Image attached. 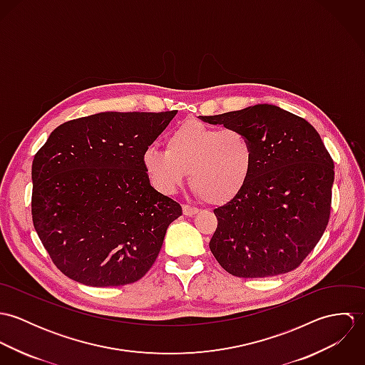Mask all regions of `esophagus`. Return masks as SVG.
Segmentation results:
<instances>
[{"label": "esophagus", "instance_id": "obj_1", "mask_svg": "<svg viewBox=\"0 0 365 365\" xmlns=\"http://www.w3.org/2000/svg\"><path fill=\"white\" fill-rule=\"evenodd\" d=\"M182 212L185 216H194L195 213H198V208L191 207V205H182Z\"/></svg>", "mask_w": 365, "mask_h": 365}]
</instances>
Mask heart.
Wrapping results in <instances>:
<instances>
[{"instance_id": "heart-1", "label": "heart", "mask_w": 365, "mask_h": 365, "mask_svg": "<svg viewBox=\"0 0 365 365\" xmlns=\"http://www.w3.org/2000/svg\"><path fill=\"white\" fill-rule=\"evenodd\" d=\"M256 163L250 136L235 128H212L187 120L165 139V150L150 148L143 167L161 192L173 194L190 173L198 197L212 205L236 200L249 184Z\"/></svg>"}]
</instances>
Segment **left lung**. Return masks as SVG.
I'll return each mask as SVG.
<instances>
[{"instance_id":"left-lung-1","label":"left lung","mask_w":365,"mask_h":365,"mask_svg":"<svg viewBox=\"0 0 365 365\" xmlns=\"http://www.w3.org/2000/svg\"><path fill=\"white\" fill-rule=\"evenodd\" d=\"M204 122L246 132L256 163L243 192L215 209L209 242L229 274L264 278L301 265L330 217L334 164L312 125L275 105L201 116Z\"/></svg>"}]
</instances>
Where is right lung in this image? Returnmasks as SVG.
I'll return each instance as SVG.
<instances>
[{"label":"right lung","mask_w":365,"mask_h":365,"mask_svg":"<svg viewBox=\"0 0 365 365\" xmlns=\"http://www.w3.org/2000/svg\"><path fill=\"white\" fill-rule=\"evenodd\" d=\"M177 110L101 112L57 126L32 163V220L54 265L91 287L140 279L178 202L157 192L143 155Z\"/></svg>","instance_id":"obj_1"}]
</instances>
